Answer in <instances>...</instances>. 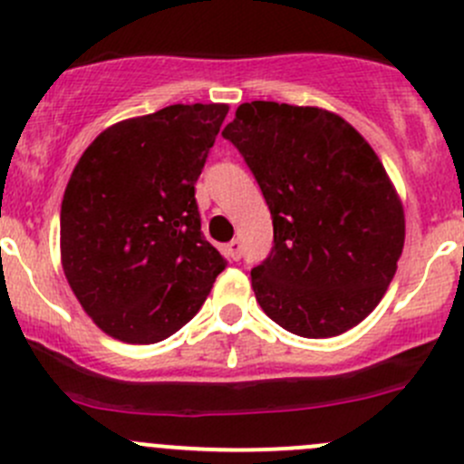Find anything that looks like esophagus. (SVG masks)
<instances>
[{
  "label": "esophagus",
  "mask_w": 464,
  "mask_h": 464,
  "mask_svg": "<svg viewBox=\"0 0 464 464\" xmlns=\"http://www.w3.org/2000/svg\"><path fill=\"white\" fill-rule=\"evenodd\" d=\"M227 254H228V258L231 260H240L242 258V242L240 240H231L227 245Z\"/></svg>",
  "instance_id": "1"
}]
</instances>
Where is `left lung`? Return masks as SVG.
Returning a JSON list of instances; mask_svg holds the SVG:
<instances>
[{"label":"left lung","mask_w":464,"mask_h":464,"mask_svg":"<svg viewBox=\"0 0 464 464\" xmlns=\"http://www.w3.org/2000/svg\"><path fill=\"white\" fill-rule=\"evenodd\" d=\"M222 137L274 219V246L251 269L265 314L305 339L362 323L404 246V210L375 150L332 111L274 101L242 102Z\"/></svg>","instance_id":"1"}]
</instances>
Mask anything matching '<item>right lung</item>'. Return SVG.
<instances>
[{
	"label": "right lung",
	"mask_w": 464,
	"mask_h": 464,
	"mask_svg": "<svg viewBox=\"0 0 464 464\" xmlns=\"http://www.w3.org/2000/svg\"><path fill=\"white\" fill-rule=\"evenodd\" d=\"M228 107L170 105L98 134L60 210L63 269L82 310L125 343H157L204 305L227 258L195 184Z\"/></svg>",
	"instance_id": "right-lung-1"
}]
</instances>
